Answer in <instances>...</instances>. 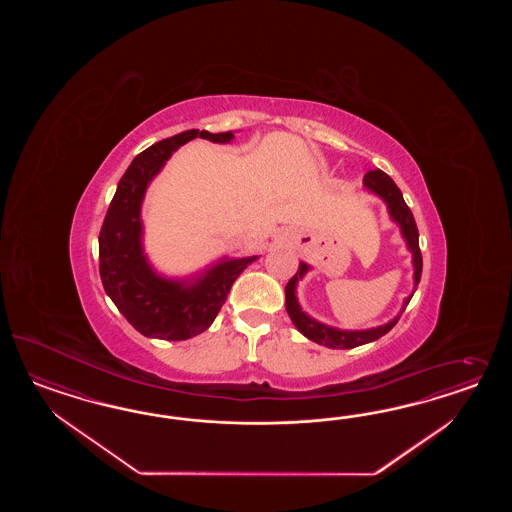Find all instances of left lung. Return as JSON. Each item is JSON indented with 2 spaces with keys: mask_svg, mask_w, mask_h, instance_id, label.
I'll list each match as a JSON object with an SVG mask.
<instances>
[{
  "mask_svg": "<svg viewBox=\"0 0 512 512\" xmlns=\"http://www.w3.org/2000/svg\"><path fill=\"white\" fill-rule=\"evenodd\" d=\"M364 186L368 187L373 193H377L379 197H383L387 202L388 212L394 221L400 223L402 227L403 236L407 240V248L413 251V264H415V287L419 285L420 274H422V253L419 248V229L415 223V217L411 214L409 206L403 201L402 191L400 187L394 184V180L379 169L375 171L366 172L364 176ZM308 272V264L300 263L295 276L289 279L287 287H285V304H287V313L293 319L296 328L311 341L319 343V345H326L332 349H353L358 345L370 343V341L379 340L381 336H385L388 330H392V326L398 323V319L390 321L387 325L377 326L372 330H360V332H345V330H338L332 326L321 325L317 321H313L308 317L304 311L300 310L298 302H296V281L302 278ZM413 295L405 298L403 310L405 306L411 302ZM402 310V311H403Z\"/></svg>",
  "mask_w": 512,
  "mask_h": 512,
  "instance_id": "left-lung-1",
  "label": "left lung"
}]
</instances>
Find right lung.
I'll list each match as a JSON object with an SVG mask.
<instances>
[{"instance_id":"obj_1","label":"right lung","mask_w":512,"mask_h":512,"mask_svg":"<svg viewBox=\"0 0 512 512\" xmlns=\"http://www.w3.org/2000/svg\"><path fill=\"white\" fill-rule=\"evenodd\" d=\"M195 137L231 142L234 135L233 131L189 129L140 152L118 182L99 233V276L103 287L125 319L148 338L182 341L204 332L225 304L234 279L257 259L223 261L191 285L159 278L146 263L140 244V202L144 191L172 152Z\"/></svg>"}]
</instances>
